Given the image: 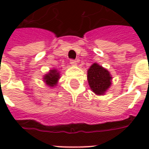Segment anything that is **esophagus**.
<instances>
[{
    "instance_id": "obj_1",
    "label": "esophagus",
    "mask_w": 149,
    "mask_h": 149,
    "mask_svg": "<svg viewBox=\"0 0 149 149\" xmlns=\"http://www.w3.org/2000/svg\"><path fill=\"white\" fill-rule=\"evenodd\" d=\"M70 64H71L72 65H76L77 64V61H76V60H70Z\"/></svg>"
}]
</instances>
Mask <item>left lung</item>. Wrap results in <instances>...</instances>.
Here are the masks:
<instances>
[{
	"label": "left lung",
	"instance_id": "obj_1",
	"mask_svg": "<svg viewBox=\"0 0 149 149\" xmlns=\"http://www.w3.org/2000/svg\"><path fill=\"white\" fill-rule=\"evenodd\" d=\"M109 72L97 64H93L88 70V81L91 89L97 95H102L111 85Z\"/></svg>",
	"mask_w": 149,
	"mask_h": 149
}]
</instances>
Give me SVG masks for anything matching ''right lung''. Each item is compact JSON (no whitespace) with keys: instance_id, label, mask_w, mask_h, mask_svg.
Here are the masks:
<instances>
[{"instance_id":"obj_1","label":"right lung","mask_w":149,"mask_h":149,"mask_svg":"<svg viewBox=\"0 0 149 149\" xmlns=\"http://www.w3.org/2000/svg\"><path fill=\"white\" fill-rule=\"evenodd\" d=\"M59 73L56 72V69H52L51 71L49 72V74H47L45 76V83L49 86L51 87H53L55 86L56 83H57V81L59 79Z\"/></svg>"}]
</instances>
